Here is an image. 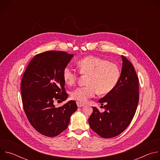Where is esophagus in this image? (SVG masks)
Masks as SVG:
<instances>
[{
  "instance_id": "1",
  "label": "esophagus",
  "mask_w": 160,
  "mask_h": 160,
  "mask_svg": "<svg viewBox=\"0 0 160 160\" xmlns=\"http://www.w3.org/2000/svg\"><path fill=\"white\" fill-rule=\"evenodd\" d=\"M77 106H78V108H81V107L85 106L84 104L81 103V102H77Z\"/></svg>"
}]
</instances>
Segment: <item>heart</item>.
I'll use <instances>...</instances> for the list:
<instances>
[{
  "label": "heart",
  "mask_w": 160,
  "mask_h": 160,
  "mask_svg": "<svg viewBox=\"0 0 160 160\" xmlns=\"http://www.w3.org/2000/svg\"><path fill=\"white\" fill-rule=\"evenodd\" d=\"M81 75H88L87 86L79 87L72 90V98L80 102H86L96 93L106 94L116 87L120 76L119 66L106 59L97 56L85 57L77 63ZM78 74L72 68L66 66L62 72L64 80L68 85H74Z\"/></svg>",
  "instance_id": "obj_1"
}]
</instances>
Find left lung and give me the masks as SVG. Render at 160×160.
Here are the masks:
<instances>
[{
	"mask_svg": "<svg viewBox=\"0 0 160 160\" xmlns=\"http://www.w3.org/2000/svg\"><path fill=\"white\" fill-rule=\"evenodd\" d=\"M122 58V69L117 85L99 100L105 104V111L101 112L93 107L88 118L90 128L102 138H114L123 132L132 122L139 102V78L132 64L125 56Z\"/></svg>",
	"mask_w": 160,
	"mask_h": 160,
	"instance_id": "1",
	"label": "left lung"
}]
</instances>
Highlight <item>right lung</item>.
I'll return each mask as SVG.
<instances>
[{
	"instance_id": "right-lung-1",
	"label": "right lung",
	"mask_w": 160,
	"mask_h": 160,
	"mask_svg": "<svg viewBox=\"0 0 160 160\" xmlns=\"http://www.w3.org/2000/svg\"><path fill=\"white\" fill-rule=\"evenodd\" d=\"M73 54L50 51L38 54L28 64L21 82L22 106L32 127L40 133L56 137L65 130L77 109L74 101L56 108L54 101H65L64 68Z\"/></svg>"
}]
</instances>
